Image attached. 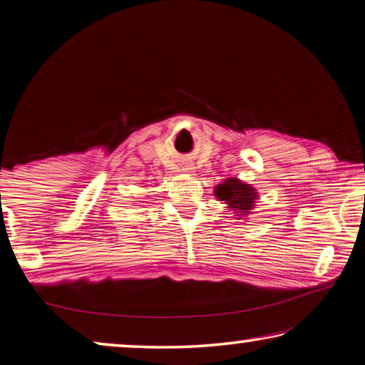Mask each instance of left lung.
I'll list each match as a JSON object with an SVG mask.
<instances>
[{
	"label": "left lung",
	"instance_id": "8db88e82",
	"mask_svg": "<svg viewBox=\"0 0 365 365\" xmlns=\"http://www.w3.org/2000/svg\"><path fill=\"white\" fill-rule=\"evenodd\" d=\"M214 195L219 201H225L227 207L232 209L237 219H246L252 214V209L259 200L256 188L237 177H228L217 187H214Z\"/></svg>",
	"mask_w": 365,
	"mask_h": 365
}]
</instances>
